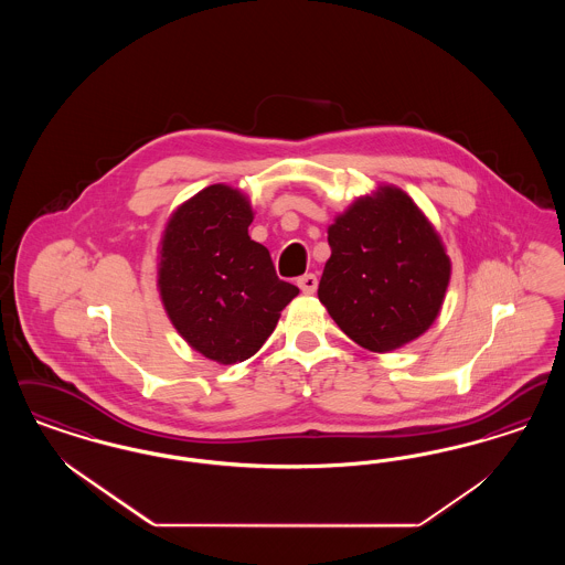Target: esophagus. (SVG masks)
Here are the masks:
<instances>
[{"label":"esophagus","instance_id":"1","mask_svg":"<svg viewBox=\"0 0 565 565\" xmlns=\"http://www.w3.org/2000/svg\"><path fill=\"white\" fill-rule=\"evenodd\" d=\"M298 288L302 290V295H313V292L318 290V277H316L313 273L302 275V277L298 279Z\"/></svg>","mask_w":565,"mask_h":565}]
</instances>
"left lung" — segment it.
<instances>
[{"instance_id":"obj_1","label":"left lung","mask_w":565,"mask_h":565,"mask_svg":"<svg viewBox=\"0 0 565 565\" xmlns=\"http://www.w3.org/2000/svg\"><path fill=\"white\" fill-rule=\"evenodd\" d=\"M318 288L337 326L364 350L390 353L436 322L451 258L422 207L394 184L358 196L328 226Z\"/></svg>"}]
</instances>
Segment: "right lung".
I'll list each match as a JSON object with an SVG mask.
<instances>
[{
    "label": "right lung",
    "mask_w": 565,
    "mask_h": 565,
    "mask_svg": "<svg viewBox=\"0 0 565 565\" xmlns=\"http://www.w3.org/2000/svg\"><path fill=\"white\" fill-rule=\"evenodd\" d=\"M249 196L212 184L164 222L157 290L190 348L217 364H237L265 345L298 288L275 275L269 249L252 242Z\"/></svg>",
    "instance_id": "add662e5"
}]
</instances>
